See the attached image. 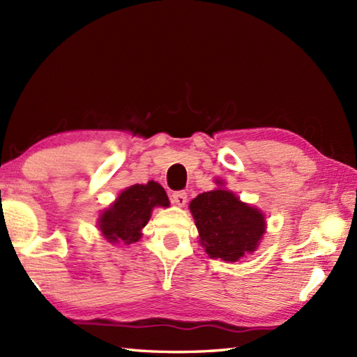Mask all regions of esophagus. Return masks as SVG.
Masks as SVG:
<instances>
[{"instance_id":"obj_1","label":"esophagus","mask_w":357,"mask_h":357,"mask_svg":"<svg viewBox=\"0 0 357 357\" xmlns=\"http://www.w3.org/2000/svg\"><path fill=\"white\" fill-rule=\"evenodd\" d=\"M172 202L174 204V206H178V207H184L185 204H187V193L184 190L174 192L172 195Z\"/></svg>"}]
</instances>
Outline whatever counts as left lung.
Wrapping results in <instances>:
<instances>
[{"label": "left lung", "instance_id": "obj_1", "mask_svg": "<svg viewBox=\"0 0 357 357\" xmlns=\"http://www.w3.org/2000/svg\"><path fill=\"white\" fill-rule=\"evenodd\" d=\"M216 184L224 183L218 179ZM188 208L206 253L225 262H236L256 252L267 229L259 208L239 201L222 187L198 195Z\"/></svg>", "mask_w": 357, "mask_h": 357}]
</instances>
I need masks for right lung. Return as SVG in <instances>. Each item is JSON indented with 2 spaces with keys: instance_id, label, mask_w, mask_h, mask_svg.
<instances>
[{
  "instance_id": "right-lung-1",
  "label": "right lung",
  "mask_w": 357,
  "mask_h": 357,
  "mask_svg": "<svg viewBox=\"0 0 357 357\" xmlns=\"http://www.w3.org/2000/svg\"><path fill=\"white\" fill-rule=\"evenodd\" d=\"M169 206L165 190L155 181L135 184L121 192L116 201L102 211L98 227L110 244L127 247L141 239V230L147 225L151 210Z\"/></svg>"
}]
</instances>
